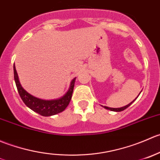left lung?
Here are the masks:
<instances>
[{"label":"left lung","instance_id":"8db88e82","mask_svg":"<svg viewBox=\"0 0 160 160\" xmlns=\"http://www.w3.org/2000/svg\"><path fill=\"white\" fill-rule=\"evenodd\" d=\"M134 101H132V102H130L129 104H128L127 106H125V107H121V108H111V107H105L104 106V108L107 109V110H112V111H116V112H121L122 111V110H124L125 109H127L128 107H129V106H131V104L132 103V102H134Z\"/></svg>","mask_w":160,"mask_h":160}]
</instances>
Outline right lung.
Masks as SVG:
<instances>
[{"label": "right lung", "instance_id": "add662e5", "mask_svg": "<svg viewBox=\"0 0 160 160\" xmlns=\"http://www.w3.org/2000/svg\"><path fill=\"white\" fill-rule=\"evenodd\" d=\"M14 78H15V84H16L17 89L19 93L20 97L22 99L24 103L32 110L43 117H50L52 115H55L65 110L72 99L75 82V78L72 81L68 91L61 98L58 99H52V100H44V99H40L39 98L32 96L22 87L21 84L18 81V74H17L16 69H15V64H14Z\"/></svg>", "mask_w": 160, "mask_h": 160}]
</instances>
